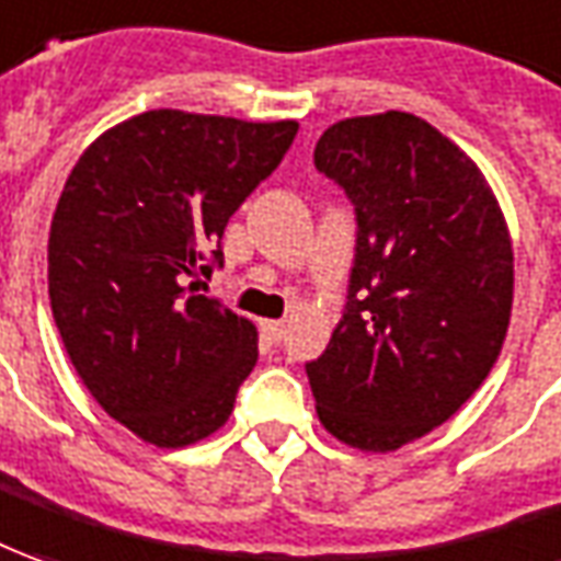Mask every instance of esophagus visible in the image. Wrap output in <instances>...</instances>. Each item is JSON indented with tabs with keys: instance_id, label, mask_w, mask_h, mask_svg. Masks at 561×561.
<instances>
[{
	"instance_id": "obj_1",
	"label": "esophagus",
	"mask_w": 561,
	"mask_h": 561,
	"mask_svg": "<svg viewBox=\"0 0 561 561\" xmlns=\"http://www.w3.org/2000/svg\"><path fill=\"white\" fill-rule=\"evenodd\" d=\"M262 332L268 335V342H280L284 332H287V323H280V320H262Z\"/></svg>"
}]
</instances>
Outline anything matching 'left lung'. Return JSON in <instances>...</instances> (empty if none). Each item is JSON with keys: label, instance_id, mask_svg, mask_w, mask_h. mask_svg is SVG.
Segmentation results:
<instances>
[{"label": "left lung", "instance_id": "left-lung-1", "mask_svg": "<svg viewBox=\"0 0 561 561\" xmlns=\"http://www.w3.org/2000/svg\"><path fill=\"white\" fill-rule=\"evenodd\" d=\"M357 214L347 305L305 363L318 419L360 451L431 434L477 393L513 308V247L485 176L409 112L345 118L314 149Z\"/></svg>", "mask_w": 561, "mask_h": 561}]
</instances>
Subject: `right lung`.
<instances>
[{"mask_svg":"<svg viewBox=\"0 0 561 561\" xmlns=\"http://www.w3.org/2000/svg\"><path fill=\"white\" fill-rule=\"evenodd\" d=\"M296 122L152 110L76 161L48 234V296L103 412L158 449L216 434L256 366L247 318L201 296L222 231L287 156Z\"/></svg>","mask_w":561,"mask_h":561,"instance_id":"1","label":"right lung"}]
</instances>
